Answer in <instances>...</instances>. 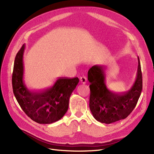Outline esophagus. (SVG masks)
<instances>
[{"mask_svg":"<svg viewBox=\"0 0 154 154\" xmlns=\"http://www.w3.org/2000/svg\"><path fill=\"white\" fill-rule=\"evenodd\" d=\"M80 82L83 84H85L87 83V78L85 76H82L80 78Z\"/></svg>","mask_w":154,"mask_h":154,"instance_id":"obj_1","label":"esophagus"}]
</instances>
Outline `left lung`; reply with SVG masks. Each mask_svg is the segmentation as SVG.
<instances>
[{
	"mask_svg": "<svg viewBox=\"0 0 154 154\" xmlns=\"http://www.w3.org/2000/svg\"><path fill=\"white\" fill-rule=\"evenodd\" d=\"M136 80L129 90L115 92L106 84V67L93 66L88 71L90 82L89 107L97 122L110 124L125 119L132 112L140 97L143 88L142 73L139 57Z\"/></svg>",
	"mask_w": 154,
	"mask_h": 154,
	"instance_id": "left-lung-1",
	"label": "left lung"
}]
</instances>
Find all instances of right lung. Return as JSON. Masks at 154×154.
Wrapping results in <instances>:
<instances>
[{"instance_id":"add662e5","label":"right lung","mask_w":154,"mask_h":154,"mask_svg":"<svg viewBox=\"0 0 154 154\" xmlns=\"http://www.w3.org/2000/svg\"><path fill=\"white\" fill-rule=\"evenodd\" d=\"M24 44L17 53L14 62L12 85L14 95L26 115L40 124H51L57 122L66 113L69 101L75 89L79 79L58 78L47 89L29 90L24 81Z\"/></svg>"}]
</instances>
